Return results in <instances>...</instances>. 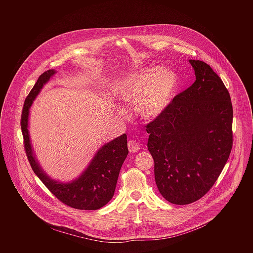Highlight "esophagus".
<instances>
[{
  "instance_id": "obj_1",
  "label": "esophagus",
  "mask_w": 253,
  "mask_h": 253,
  "mask_svg": "<svg viewBox=\"0 0 253 253\" xmlns=\"http://www.w3.org/2000/svg\"><path fill=\"white\" fill-rule=\"evenodd\" d=\"M127 147H128L129 152H131V153H136L140 150V145L135 140H129L127 143Z\"/></svg>"
}]
</instances>
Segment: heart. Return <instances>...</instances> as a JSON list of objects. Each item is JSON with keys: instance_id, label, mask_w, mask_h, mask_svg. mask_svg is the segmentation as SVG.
Here are the masks:
<instances>
[{"instance_id": "heart-1", "label": "heart", "mask_w": 253, "mask_h": 253, "mask_svg": "<svg viewBox=\"0 0 253 253\" xmlns=\"http://www.w3.org/2000/svg\"><path fill=\"white\" fill-rule=\"evenodd\" d=\"M177 84L175 74L164 68H143L133 73L118 91L120 100L135 104L146 120L155 119L169 105Z\"/></svg>"}]
</instances>
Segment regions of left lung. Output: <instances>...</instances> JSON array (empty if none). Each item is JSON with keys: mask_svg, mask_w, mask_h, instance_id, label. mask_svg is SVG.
Masks as SVG:
<instances>
[{"mask_svg": "<svg viewBox=\"0 0 253 253\" xmlns=\"http://www.w3.org/2000/svg\"><path fill=\"white\" fill-rule=\"evenodd\" d=\"M189 62L194 84L146 126L157 187L174 205L194 203L211 190L233 146L228 89L209 64Z\"/></svg>", "mask_w": 253, "mask_h": 253, "instance_id": "8db88e82", "label": "left lung"}]
</instances>
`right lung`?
<instances>
[{
    "instance_id": "obj_1",
    "label": "right lung",
    "mask_w": 253,
    "mask_h": 253,
    "mask_svg": "<svg viewBox=\"0 0 253 253\" xmlns=\"http://www.w3.org/2000/svg\"><path fill=\"white\" fill-rule=\"evenodd\" d=\"M55 73L53 69L42 73L25 99L21 115L25 152L35 174L60 202L77 210L96 211L107 205L114 196L121 168L128 154L126 134L103 145L87 168L76 179L63 183L49 177L35 157L28 130V120L33 101Z\"/></svg>"
}]
</instances>
